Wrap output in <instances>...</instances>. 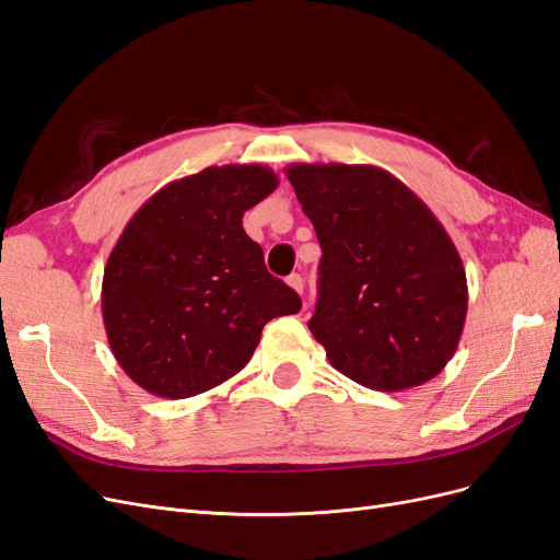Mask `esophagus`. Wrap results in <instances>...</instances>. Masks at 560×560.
I'll return each mask as SVG.
<instances>
[{"label": "esophagus", "instance_id": "esophagus-1", "mask_svg": "<svg viewBox=\"0 0 560 560\" xmlns=\"http://www.w3.org/2000/svg\"><path fill=\"white\" fill-rule=\"evenodd\" d=\"M287 284L292 287L294 292H299V294H303V278L299 276V273H292L290 278H287Z\"/></svg>", "mask_w": 560, "mask_h": 560}]
</instances>
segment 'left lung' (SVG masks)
I'll list each match as a JSON object with an SVG mask.
<instances>
[{
  "label": "left lung",
  "mask_w": 560,
  "mask_h": 560,
  "mask_svg": "<svg viewBox=\"0 0 560 560\" xmlns=\"http://www.w3.org/2000/svg\"><path fill=\"white\" fill-rule=\"evenodd\" d=\"M322 247L308 329L336 371L399 393L434 378L460 343L463 259L409 186L374 165L287 167Z\"/></svg>",
  "instance_id": "8db88e82"
}]
</instances>
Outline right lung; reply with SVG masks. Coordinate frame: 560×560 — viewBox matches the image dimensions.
<instances>
[{"instance_id": "right-lung-1", "label": "right lung", "mask_w": 560, "mask_h": 560, "mask_svg": "<svg viewBox=\"0 0 560 560\" xmlns=\"http://www.w3.org/2000/svg\"><path fill=\"white\" fill-rule=\"evenodd\" d=\"M276 186L257 163L206 167L163 186L116 241L103 319L116 362L147 393L184 399L222 385L249 362L266 322L301 311L243 229Z\"/></svg>"}]
</instances>
